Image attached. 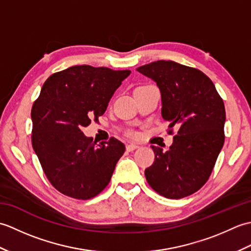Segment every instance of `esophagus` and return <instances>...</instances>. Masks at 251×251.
<instances>
[{"instance_id": "esophagus-1", "label": "esophagus", "mask_w": 251, "mask_h": 251, "mask_svg": "<svg viewBox=\"0 0 251 251\" xmlns=\"http://www.w3.org/2000/svg\"><path fill=\"white\" fill-rule=\"evenodd\" d=\"M138 148H139V146H138V145H135V143H129V145L126 146V150L128 152H132Z\"/></svg>"}]
</instances>
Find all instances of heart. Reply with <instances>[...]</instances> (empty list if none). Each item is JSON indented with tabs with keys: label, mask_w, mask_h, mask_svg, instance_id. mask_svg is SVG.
Wrapping results in <instances>:
<instances>
[{
	"label": "heart",
	"mask_w": 251,
	"mask_h": 251,
	"mask_svg": "<svg viewBox=\"0 0 251 251\" xmlns=\"http://www.w3.org/2000/svg\"><path fill=\"white\" fill-rule=\"evenodd\" d=\"M128 134H129V135H131V136H134V135H135V132L130 130V131H128Z\"/></svg>",
	"instance_id": "obj_1"
}]
</instances>
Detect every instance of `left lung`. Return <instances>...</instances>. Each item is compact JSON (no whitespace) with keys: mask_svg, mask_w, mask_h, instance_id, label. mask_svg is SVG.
Returning a JSON list of instances; mask_svg holds the SVG:
<instances>
[{"mask_svg":"<svg viewBox=\"0 0 251 251\" xmlns=\"http://www.w3.org/2000/svg\"><path fill=\"white\" fill-rule=\"evenodd\" d=\"M156 82L162 116L177 135L169 150L151 146L155 154L145 170L148 183L159 195L179 200L199 191L209 179L225 143L226 109L214 83L199 69L172 60L137 68Z\"/></svg>","mask_w":251,"mask_h":251,"instance_id":"1","label":"left lung"}]
</instances>
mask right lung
Instances as JSON below:
<instances>
[{"mask_svg": "<svg viewBox=\"0 0 251 251\" xmlns=\"http://www.w3.org/2000/svg\"><path fill=\"white\" fill-rule=\"evenodd\" d=\"M129 70L74 66L46 79L31 110L32 147L47 179L60 193L90 200L109 184L124 143L96 145L81 130L103 115Z\"/></svg>", "mask_w": 251, "mask_h": 251, "instance_id": "right-lung-1", "label": "right lung"}]
</instances>
